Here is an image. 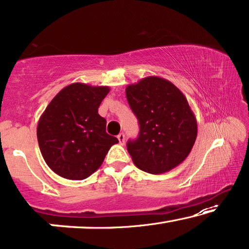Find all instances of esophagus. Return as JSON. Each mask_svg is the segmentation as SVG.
Returning a JSON list of instances; mask_svg holds the SVG:
<instances>
[{"label":"esophagus","instance_id":"34e87169","mask_svg":"<svg viewBox=\"0 0 249 249\" xmlns=\"http://www.w3.org/2000/svg\"><path fill=\"white\" fill-rule=\"evenodd\" d=\"M118 139H119V142H120V145H124V142H125V136H124V134H119L118 135Z\"/></svg>","mask_w":249,"mask_h":249}]
</instances>
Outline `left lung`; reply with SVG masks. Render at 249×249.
<instances>
[{
  "mask_svg": "<svg viewBox=\"0 0 249 249\" xmlns=\"http://www.w3.org/2000/svg\"><path fill=\"white\" fill-rule=\"evenodd\" d=\"M125 95L141 127L138 138L127 142L135 165L159 175L185 161L195 144L197 121L179 88L149 76L128 85Z\"/></svg>",
  "mask_w": 249,
  "mask_h": 249,
  "instance_id": "1",
  "label": "left lung"
}]
</instances>
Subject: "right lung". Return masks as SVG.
I'll return each mask as SVG.
<instances>
[{"label":"right lung","mask_w":249,"mask_h":249,"mask_svg":"<svg viewBox=\"0 0 249 249\" xmlns=\"http://www.w3.org/2000/svg\"><path fill=\"white\" fill-rule=\"evenodd\" d=\"M110 91L107 86L83 83L68 85L40 115L37 139L46 164L57 176L83 180L102 165L119 141L107 134V120L98 107Z\"/></svg>","instance_id":"obj_1"}]
</instances>
